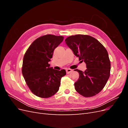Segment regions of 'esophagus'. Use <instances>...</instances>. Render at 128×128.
<instances>
[{"label": "esophagus", "mask_w": 128, "mask_h": 128, "mask_svg": "<svg viewBox=\"0 0 128 128\" xmlns=\"http://www.w3.org/2000/svg\"><path fill=\"white\" fill-rule=\"evenodd\" d=\"M72 69H66V72H67V74H69L70 72H72Z\"/></svg>", "instance_id": "esophagus-1"}]
</instances>
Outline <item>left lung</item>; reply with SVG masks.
Returning <instances> with one entry per match:
<instances>
[{
    "label": "left lung",
    "mask_w": 128,
    "mask_h": 128,
    "mask_svg": "<svg viewBox=\"0 0 128 128\" xmlns=\"http://www.w3.org/2000/svg\"><path fill=\"white\" fill-rule=\"evenodd\" d=\"M66 43L79 60L86 64V70L78 72L80 77L75 88L84 97H91L101 91L110 76V61L105 48L96 38L86 34L68 37Z\"/></svg>",
    "instance_id": "1"
}]
</instances>
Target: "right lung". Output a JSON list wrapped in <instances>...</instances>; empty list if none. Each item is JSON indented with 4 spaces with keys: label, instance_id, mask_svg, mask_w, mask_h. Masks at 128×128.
Listing matches in <instances>:
<instances>
[{
    "label": "right lung",
    "instance_id": "add662e5",
    "mask_svg": "<svg viewBox=\"0 0 128 128\" xmlns=\"http://www.w3.org/2000/svg\"><path fill=\"white\" fill-rule=\"evenodd\" d=\"M64 37L48 34L34 40L26 52L23 59L22 72L26 84L32 94L48 98L58 91L64 69L57 70L50 67L53 51Z\"/></svg>",
    "mask_w": 128,
    "mask_h": 128
}]
</instances>
